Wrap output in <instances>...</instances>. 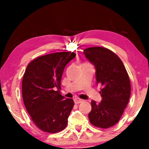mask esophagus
<instances>
[{
    "mask_svg": "<svg viewBox=\"0 0 149 149\" xmlns=\"http://www.w3.org/2000/svg\"><path fill=\"white\" fill-rule=\"evenodd\" d=\"M82 101H83V100H82L81 99H78V98H76V99H74V102H75V104H79V103L82 102Z\"/></svg>",
    "mask_w": 149,
    "mask_h": 149,
    "instance_id": "obj_1",
    "label": "esophagus"
}]
</instances>
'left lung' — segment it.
Wrapping results in <instances>:
<instances>
[{
	"instance_id": "8db88e82",
	"label": "left lung",
	"mask_w": 149,
	"mask_h": 149,
	"mask_svg": "<svg viewBox=\"0 0 149 149\" xmlns=\"http://www.w3.org/2000/svg\"><path fill=\"white\" fill-rule=\"evenodd\" d=\"M85 57L95 65L97 84L101 85V102L91 101L89 116L95 127L106 129L120 120L131 94L130 77L122 61L112 50L94 47L85 49Z\"/></svg>"
}]
</instances>
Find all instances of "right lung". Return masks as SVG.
<instances>
[{
    "label": "right lung",
    "instance_id": "right-lung-1",
    "mask_svg": "<svg viewBox=\"0 0 149 149\" xmlns=\"http://www.w3.org/2000/svg\"><path fill=\"white\" fill-rule=\"evenodd\" d=\"M75 54L55 52L39 56L27 65L22 79L24 103L33 122L42 132H61L74 105L60 94L64 69Z\"/></svg>",
    "mask_w": 149,
    "mask_h": 149
}]
</instances>
